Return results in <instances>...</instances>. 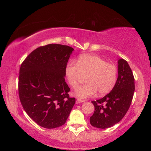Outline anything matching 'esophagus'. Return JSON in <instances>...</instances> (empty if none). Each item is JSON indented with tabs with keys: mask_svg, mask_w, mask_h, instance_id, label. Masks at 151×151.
Here are the masks:
<instances>
[{
	"mask_svg": "<svg viewBox=\"0 0 151 151\" xmlns=\"http://www.w3.org/2000/svg\"><path fill=\"white\" fill-rule=\"evenodd\" d=\"M84 101H85L84 100L81 99L80 98H77L76 99V103H77V104H79V103H80V102H84Z\"/></svg>",
	"mask_w": 151,
	"mask_h": 151,
	"instance_id": "1",
	"label": "esophagus"
}]
</instances>
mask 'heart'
<instances>
[{
	"label": "heart",
	"instance_id": "obj_1",
	"mask_svg": "<svg viewBox=\"0 0 151 151\" xmlns=\"http://www.w3.org/2000/svg\"><path fill=\"white\" fill-rule=\"evenodd\" d=\"M65 75L68 84L73 88L78 85L83 75H88L86 84L78 87L74 92L79 97L88 98L94 96L97 92L99 96L111 92L117 81V68L98 55L84 54L78 62L72 60L68 63Z\"/></svg>",
	"mask_w": 151,
	"mask_h": 151
}]
</instances>
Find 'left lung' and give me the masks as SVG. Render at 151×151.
<instances>
[{
    "mask_svg": "<svg viewBox=\"0 0 151 151\" xmlns=\"http://www.w3.org/2000/svg\"><path fill=\"white\" fill-rule=\"evenodd\" d=\"M134 91V79L127 62L118 60V77L109 93L96 101H92L95 111L90 123L99 129H107L118 123L130 108Z\"/></svg>",
    "mask_w": 151,
    "mask_h": 151,
    "instance_id": "left-lung-1",
    "label": "left lung"
}]
</instances>
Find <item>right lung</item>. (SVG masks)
I'll list each match as a JSON object with an SVG mask.
<instances>
[{
    "mask_svg": "<svg viewBox=\"0 0 151 151\" xmlns=\"http://www.w3.org/2000/svg\"><path fill=\"white\" fill-rule=\"evenodd\" d=\"M73 47L49 44L37 47L22 62L18 92L21 105L38 125L54 129L64 124L75 104L65 81Z\"/></svg>",
    "mask_w": 151,
    "mask_h": 151,
    "instance_id": "1",
    "label": "right lung"
}]
</instances>
